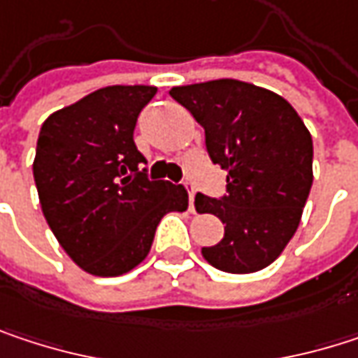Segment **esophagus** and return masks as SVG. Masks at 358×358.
Masks as SVG:
<instances>
[{
	"instance_id": "34e87169",
	"label": "esophagus",
	"mask_w": 358,
	"mask_h": 358,
	"mask_svg": "<svg viewBox=\"0 0 358 358\" xmlns=\"http://www.w3.org/2000/svg\"><path fill=\"white\" fill-rule=\"evenodd\" d=\"M186 186V190H188V205H190V211H194V188H192V184H184Z\"/></svg>"
}]
</instances>
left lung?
<instances>
[{
  "mask_svg": "<svg viewBox=\"0 0 358 358\" xmlns=\"http://www.w3.org/2000/svg\"><path fill=\"white\" fill-rule=\"evenodd\" d=\"M170 95L205 128L211 162L228 170L224 196H194L199 213L226 224L203 257L228 273L267 267L294 236L313 184L305 122L284 97L234 78L174 87Z\"/></svg>",
  "mask_w": 358,
  "mask_h": 358,
  "instance_id": "8db88e82",
  "label": "left lung"
}]
</instances>
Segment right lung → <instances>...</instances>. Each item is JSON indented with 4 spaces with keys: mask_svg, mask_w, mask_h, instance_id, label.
I'll use <instances>...</instances> for the list:
<instances>
[{
    "mask_svg": "<svg viewBox=\"0 0 358 358\" xmlns=\"http://www.w3.org/2000/svg\"><path fill=\"white\" fill-rule=\"evenodd\" d=\"M157 89L106 87L51 113L38 132L35 176L43 215L62 249L101 278L134 269L162 217L184 211V186L147 178L134 126Z\"/></svg>",
    "mask_w": 358,
    "mask_h": 358,
    "instance_id": "obj_1",
    "label": "right lung"
}]
</instances>
